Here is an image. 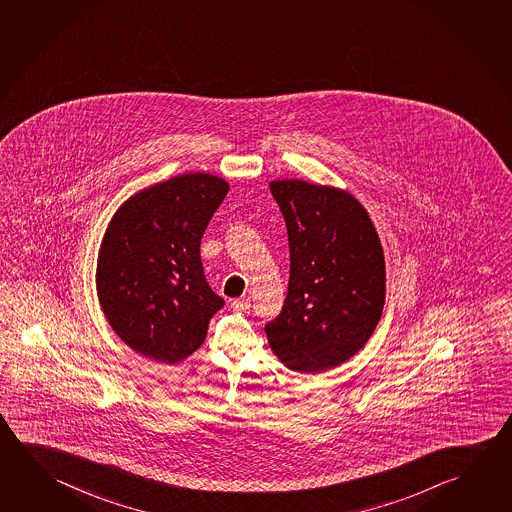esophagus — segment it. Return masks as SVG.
<instances>
[{
	"label": "esophagus",
	"mask_w": 512,
	"mask_h": 512,
	"mask_svg": "<svg viewBox=\"0 0 512 512\" xmlns=\"http://www.w3.org/2000/svg\"><path fill=\"white\" fill-rule=\"evenodd\" d=\"M232 307H234L235 311L244 313V311H248V309H250V298H237V300L232 302Z\"/></svg>",
	"instance_id": "esophagus-1"
}]
</instances>
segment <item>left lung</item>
Returning <instances> with one entry per match:
<instances>
[{"instance_id":"obj_1","label":"left lung","mask_w":512,"mask_h":512,"mask_svg":"<svg viewBox=\"0 0 512 512\" xmlns=\"http://www.w3.org/2000/svg\"><path fill=\"white\" fill-rule=\"evenodd\" d=\"M269 190L286 219V302L266 325L269 347L304 374L338 367L370 340L383 313L385 255L365 207L347 190L277 180Z\"/></svg>"}]
</instances>
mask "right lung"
Listing matches in <instances>:
<instances>
[{"mask_svg": "<svg viewBox=\"0 0 512 512\" xmlns=\"http://www.w3.org/2000/svg\"><path fill=\"white\" fill-rule=\"evenodd\" d=\"M228 190L207 172L181 174L136 192L109 221L97 260L100 307L145 358H189L225 305L208 286L199 246Z\"/></svg>", "mask_w": 512, "mask_h": 512, "instance_id": "1", "label": "right lung"}]
</instances>
